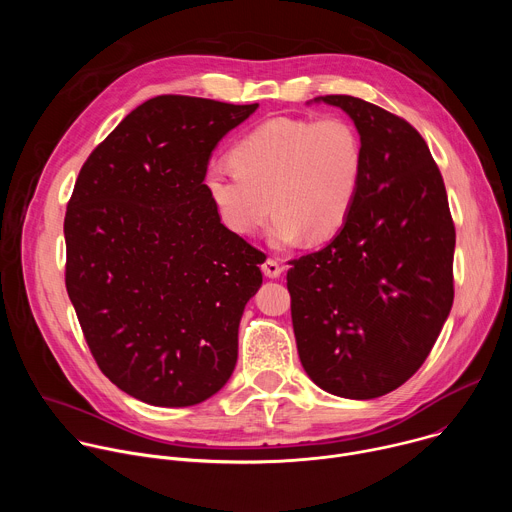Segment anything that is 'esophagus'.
I'll use <instances>...</instances> for the list:
<instances>
[{
	"label": "esophagus",
	"instance_id": "esophagus-1",
	"mask_svg": "<svg viewBox=\"0 0 512 512\" xmlns=\"http://www.w3.org/2000/svg\"><path fill=\"white\" fill-rule=\"evenodd\" d=\"M261 269H263V273H265L267 277H279V275H281V265H279L275 259H265L263 265H261Z\"/></svg>",
	"mask_w": 512,
	"mask_h": 512
}]
</instances>
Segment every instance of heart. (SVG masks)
<instances>
[{
  "label": "heart",
  "instance_id": "1",
  "mask_svg": "<svg viewBox=\"0 0 512 512\" xmlns=\"http://www.w3.org/2000/svg\"><path fill=\"white\" fill-rule=\"evenodd\" d=\"M235 170L214 166L204 188L229 231L257 235L271 214L277 247L334 237L350 218L362 180V141L342 117H277L239 139Z\"/></svg>",
  "mask_w": 512,
  "mask_h": 512
}]
</instances>
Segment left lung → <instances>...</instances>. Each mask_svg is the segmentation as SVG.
Masks as SVG:
<instances>
[{
    "label": "left lung",
    "mask_w": 512,
    "mask_h": 512,
    "mask_svg": "<svg viewBox=\"0 0 512 512\" xmlns=\"http://www.w3.org/2000/svg\"><path fill=\"white\" fill-rule=\"evenodd\" d=\"M316 101L346 111L362 141L360 190L324 249L289 261L287 289L308 377L346 399H375L409 381L454 302L456 229L440 168L403 117L350 95Z\"/></svg>",
    "instance_id": "1"
}]
</instances>
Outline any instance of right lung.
<instances>
[{"label": "right lung", "mask_w": 512, "mask_h": 512, "mask_svg": "<svg viewBox=\"0 0 512 512\" xmlns=\"http://www.w3.org/2000/svg\"><path fill=\"white\" fill-rule=\"evenodd\" d=\"M257 107L145 101L91 152L68 200V298L101 373L143 403H202L235 371L265 259L221 223L204 176Z\"/></svg>", "instance_id": "right-lung-1"}]
</instances>
